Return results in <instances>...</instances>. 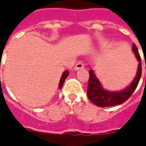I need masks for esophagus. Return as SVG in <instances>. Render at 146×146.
<instances>
[{"mask_svg":"<svg viewBox=\"0 0 146 146\" xmlns=\"http://www.w3.org/2000/svg\"><path fill=\"white\" fill-rule=\"evenodd\" d=\"M84 68V64L81 62V61H78L76 65H75V67H74V69L77 70V69H83Z\"/></svg>","mask_w":146,"mask_h":146,"instance_id":"obj_1","label":"esophagus"}]
</instances>
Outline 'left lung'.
<instances>
[{
    "label": "left lung",
    "instance_id": "8db88e82",
    "mask_svg": "<svg viewBox=\"0 0 146 146\" xmlns=\"http://www.w3.org/2000/svg\"><path fill=\"white\" fill-rule=\"evenodd\" d=\"M133 51L135 54L137 59L138 60V69L134 80L133 81L129 87L125 90L120 92H110L104 90L98 78L94 74V70H90V79L88 82L87 94L88 98L91 102H93L96 106L100 107L114 106L121 105L126 102L131 97L133 93L136 90L138 85L140 78L141 76V60L139 52L135 44H133ZM146 68V67H145Z\"/></svg>",
    "mask_w": 146,
    "mask_h": 146
}]
</instances>
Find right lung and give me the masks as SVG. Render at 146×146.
Returning <instances> with one entry per match:
<instances>
[{"label": "right lung", "mask_w": 146, "mask_h": 146, "mask_svg": "<svg viewBox=\"0 0 146 146\" xmlns=\"http://www.w3.org/2000/svg\"><path fill=\"white\" fill-rule=\"evenodd\" d=\"M68 75H69V71H65L63 74H62V76H61V78H60V83H59V89H61V87L63 86V84H64V82H65V80L66 79V77H68Z\"/></svg>", "instance_id": "1"}]
</instances>
